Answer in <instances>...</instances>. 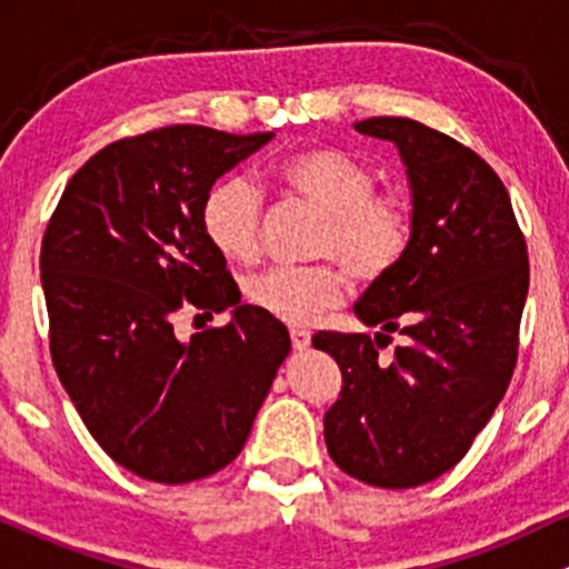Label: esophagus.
Wrapping results in <instances>:
<instances>
[{"mask_svg": "<svg viewBox=\"0 0 569 569\" xmlns=\"http://www.w3.org/2000/svg\"><path fill=\"white\" fill-rule=\"evenodd\" d=\"M291 345H293V350H307L310 348V331L307 329H291Z\"/></svg>", "mask_w": 569, "mask_h": 569, "instance_id": "1", "label": "esophagus"}]
</instances>
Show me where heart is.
<instances>
[{"instance_id":"1","label":"heart","mask_w":569,"mask_h":569,"mask_svg":"<svg viewBox=\"0 0 569 569\" xmlns=\"http://www.w3.org/2000/svg\"><path fill=\"white\" fill-rule=\"evenodd\" d=\"M291 198L323 213L312 253L326 262L272 267L248 278L243 291L257 310L283 323H312L337 307L350 278L369 286L401 264L411 243V208L396 192H380L367 162L335 147L299 149L276 166ZM262 192L243 173L213 181L200 202V230L224 259L253 262L262 251Z\"/></svg>"}]
</instances>
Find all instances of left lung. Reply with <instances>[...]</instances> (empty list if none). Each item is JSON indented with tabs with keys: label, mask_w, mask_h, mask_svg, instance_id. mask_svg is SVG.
Masks as SVG:
<instances>
[{
	"label": "left lung",
	"mask_w": 569,
	"mask_h": 569,
	"mask_svg": "<svg viewBox=\"0 0 569 569\" xmlns=\"http://www.w3.org/2000/svg\"><path fill=\"white\" fill-rule=\"evenodd\" d=\"M356 130L393 141L407 166L411 243L352 307L380 326L375 339L312 337L342 371L323 436L352 479L409 489L455 468L506 396L530 262L511 198L473 149L407 117H371ZM393 330L405 345L385 359Z\"/></svg>",
	"instance_id": "8db88e82"
}]
</instances>
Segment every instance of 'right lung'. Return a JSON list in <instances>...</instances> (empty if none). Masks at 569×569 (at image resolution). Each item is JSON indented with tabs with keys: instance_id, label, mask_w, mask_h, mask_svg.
Wrapping results in <instances>:
<instances>
[{
	"instance_id": "1",
	"label": "right lung",
	"mask_w": 569,
	"mask_h": 569,
	"mask_svg": "<svg viewBox=\"0 0 569 569\" xmlns=\"http://www.w3.org/2000/svg\"><path fill=\"white\" fill-rule=\"evenodd\" d=\"M276 133L168 126L120 139L71 176L42 238L50 356L103 452L141 479L187 485L240 455L291 350L200 230L219 176ZM192 303L233 321L181 343Z\"/></svg>"
}]
</instances>
